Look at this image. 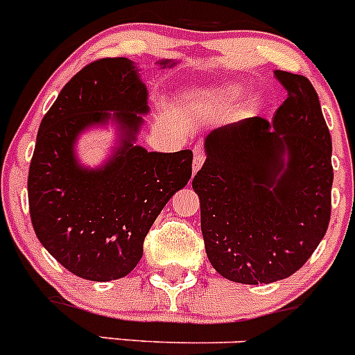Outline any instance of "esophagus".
I'll return each instance as SVG.
<instances>
[{
	"instance_id": "34e87169",
	"label": "esophagus",
	"mask_w": 355,
	"mask_h": 355,
	"mask_svg": "<svg viewBox=\"0 0 355 355\" xmlns=\"http://www.w3.org/2000/svg\"><path fill=\"white\" fill-rule=\"evenodd\" d=\"M206 159V155L202 153L200 149H196V156H193V174H196L197 171H199L200 167H202V163H205Z\"/></svg>"
}]
</instances>
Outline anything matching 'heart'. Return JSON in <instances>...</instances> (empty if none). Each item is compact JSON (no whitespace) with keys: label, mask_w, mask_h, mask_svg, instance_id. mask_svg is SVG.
<instances>
[{"label":"heart","mask_w":355,"mask_h":355,"mask_svg":"<svg viewBox=\"0 0 355 355\" xmlns=\"http://www.w3.org/2000/svg\"><path fill=\"white\" fill-rule=\"evenodd\" d=\"M224 94H227V96H234V94H236V90H234L233 87H227V89H224Z\"/></svg>","instance_id":"b5f03b06"}]
</instances>
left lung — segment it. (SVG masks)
<instances>
[{"label": "left lung", "mask_w": 355, "mask_h": 355, "mask_svg": "<svg viewBox=\"0 0 355 355\" xmlns=\"http://www.w3.org/2000/svg\"><path fill=\"white\" fill-rule=\"evenodd\" d=\"M288 97L274 119L209 131L192 187L206 254L241 284L286 279L311 258L331 220L332 142L311 81L275 71Z\"/></svg>", "instance_id": "left-lung-1"}]
</instances>
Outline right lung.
Here are the masks:
<instances>
[{"label":"right lung","mask_w":355,"mask_h":355,"mask_svg":"<svg viewBox=\"0 0 355 355\" xmlns=\"http://www.w3.org/2000/svg\"><path fill=\"white\" fill-rule=\"evenodd\" d=\"M147 112L137 65L101 58L65 85L40 122L28 174L31 224L44 249L78 277L105 283L130 274L156 216L192 175L190 149L147 153L135 146ZM110 120L121 144L101 168H83L73 153L77 137Z\"/></svg>","instance_id":"1"}]
</instances>
